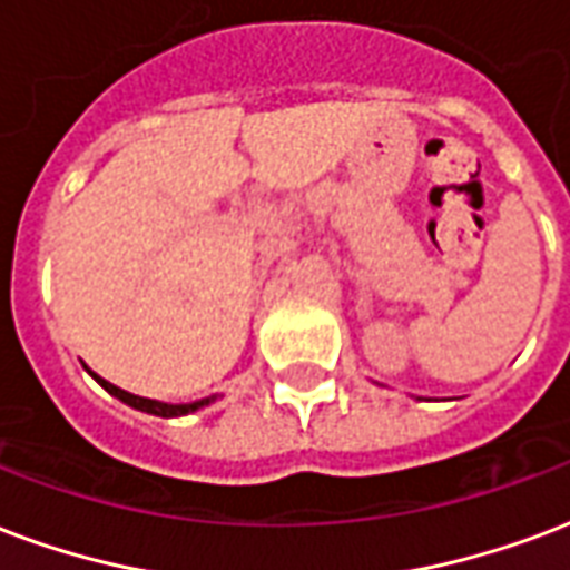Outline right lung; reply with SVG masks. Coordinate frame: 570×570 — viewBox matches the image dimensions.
<instances>
[{
	"label": "right lung",
	"mask_w": 570,
	"mask_h": 570,
	"mask_svg": "<svg viewBox=\"0 0 570 570\" xmlns=\"http://www.w3.org/2000/svg\"><path fill=\"white\" fill-rule=\"evenodd\" d=\"M92 373V371H89ZM95 380L101 382L104 389L110 391L112 397H119L121 403H128V406H134V410L140 412H149V415H160V419H176V415H188V412H197L203 410V406H208V403L215 401V397H203V401H194V403H160V401H149V397H137V394H130V391L119 389V385H112V382L101 380L98 373H92Z\"/></svg>",
	"instance_id": "add662e5"
}]
</instances>
